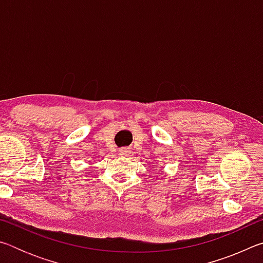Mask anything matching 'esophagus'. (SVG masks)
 I'll use <instances>...</instances> for the list:
<instances>
[{
    "label": "esophagus",
    "instance_id": "1",
    "mask_svg": "<svg viewBox=\"0 0 263 263\" xmlns=\"http://www.w3.org/2000/svg\"><path fill=\"white\" fill-rule=\"evenodd\" d=\"M119 153H121V155H123V157H128V155H130V148L123 147L121 148V151H119Z\"/></svg>",
    "mask_w": 263,
    "mask_h": 263
}]
</instances>
